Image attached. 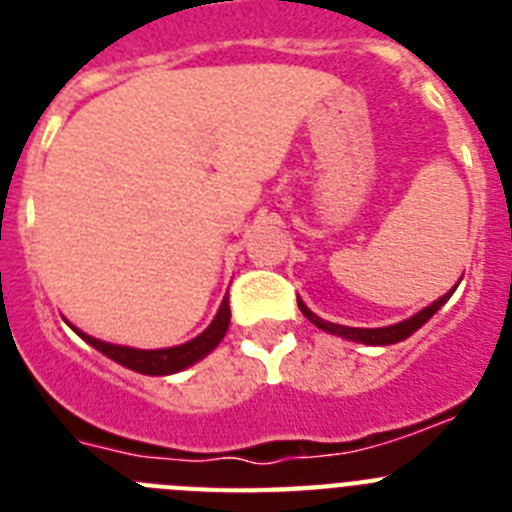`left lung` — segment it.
<instances>
[{
	"mask_svg": "<svg viewBox=\"0 0 512 512\" xmlns=\"http://www.w3.org/2000/svg\"><path fill=\"white\" fill-rule=\"evenodd\" d=\"M454 289H451V292H446L443 297H438V300L431 302L428 307H423L420 312H415L413 318L402 320V323H395V325H387V328H348V325L328 323V320L318 318V315H315V312H312L310 307L300 300V297H297V305H300L302 315H305L312 325H318L320 330H325V333H333V336L348 338V341H356V343H366V346H390V343L405 341L408 336H413L420 325L428 323V320H431L433 315L438 312V307L446 305V300L454 295Z\"/></svg>",
	"mask_w": 512,
	"mask_h": 512,
	"instance_id": "obj_1",
	"label": "left lung"
}]
</instances>
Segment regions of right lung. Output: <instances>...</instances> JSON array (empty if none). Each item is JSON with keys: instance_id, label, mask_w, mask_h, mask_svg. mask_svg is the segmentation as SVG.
I'll use <instances>...</instances> for the list:
<instances>
[{"instance_id": "1", "label": "right lung", "mask_w": 512, "mask_h": 512, "mask_svg": "<svg viewBox=\"0 0 512 512\" xmlns=\"http://www.w3.org/2000/svg\"><path fill=\"white\" fill-rule=\"evenodd\" d=\"M230 325V307H228V295L220 302V310H217L215 320L202 330L200 336L192 338V341L182 343V346H171V348H153V351H146V348H130V346H115V343H104L99 338L87 336L76 330L74 325L71 328L79 333L89 346H94L97 351H102L107 359L117 361V364L128 366L138 374H148V377H166V374H176L187 369V366L197 364L200 359H205L217 343L223 341L225 330Z\"/></svg>"}]
</instances>
